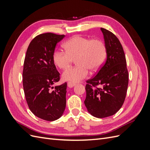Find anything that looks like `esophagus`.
I'll list each match as a JSON object with an SVG mask.
<instances>
[{"mask_svg":"<svg viewBox=\"0 0 150 150\" xmlns=\"http://www.w3.org/2000/svg\"><path fill=\"white\" fill-rule=\"evenodd\" d=\"M75 84L73 83H71V82H68L67 83V86L69 88H72L73 86H74Z\"/></svg>","mask_w":150,"mask_h":150,"instance_id":"34e87169","label":"esophagus"}]
</instances>
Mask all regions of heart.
Here are the masks:
<instances>
[{
	"instance_id": "heart-1",
	"label": "heart",
	"mask_w": 150,
	"mask_h": 150,
	"mask_svg": "<svg viewBox=\"0 0 150 150\" xmlns=\"http://www.w3.org/2000/svg\"><path fill=\"white\" fill-rule=\"evenodd\" d=\"M66 51L55 50L52 61L60 69L69 67L76 59L78 65L66 69L62 72V79L71 83H78L87 78L89 69L96 71L103 66L107 56L105 44L101 40L91 39L77 35L64 44Z\"/></svg>"
}]
</instances>
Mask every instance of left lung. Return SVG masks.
<instances>
[{
    "mask_svg": "<svg viewBox=\"0 0 150 150\" xmlns=\"http://www.w3.org/2000/svg\"><path fill=\"white\" fill-rule=\"evenodd\" d=\"M107 50L105 62L86 81L84 104L91 115L103 118L115 115L125 100L129 81L123 48L111 31L101 28Z\"/></svg>",
    "mask_w": 150,
    "mask_h": 150,
    "instance_id": "1",
    "label": "left lung"
}]
</instances>
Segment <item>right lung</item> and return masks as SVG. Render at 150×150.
Here are the masks:
<instances>
[{
  "label": "right lung",
  "mask_w": 150,
  "mask_h": 150,
  "mask_svg": "<svg viewBox=\"0 0 150 150\" xmlns=\"http://www.w3.org/2000/svg\"><path fill=\"white\" fill-rule=\"evenodd\" d=\"M64 37L52 33L35 36L29 45L24 62L22 83L29 108L35 116L48 121L59 118L66 108L67 83L52 86L60 79L52 54Z\"/></svg>",
  "instance_id": "add662e5"
}]
</instances>
